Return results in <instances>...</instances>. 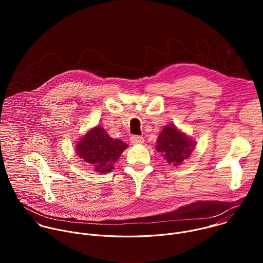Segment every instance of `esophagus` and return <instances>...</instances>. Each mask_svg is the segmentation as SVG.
I'll use <instances>...</instances> for the list:
<instances>
[{"label": "esophagus", "instance_id": "34e87169", "mask_svg": "<svg viewBox=\"0 0 263 263\" xmlns=\"http://www.w3.org/2000/svg\"><path fill=\"white\" fill-rule=\"evenodd\" d=\"M130 141L132 144H141L143 143L144 139L142 136H139V135H133L130 137Z\"/></svg>", "mask_w": 263, "mask_h": 263}]
</instances>
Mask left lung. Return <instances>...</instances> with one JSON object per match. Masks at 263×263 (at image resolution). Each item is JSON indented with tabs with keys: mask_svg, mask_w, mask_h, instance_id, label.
<instances>
[{
	"mask_svg": "<svg viewBox=\"0 0 263 263\" xmlns=\"http://www.w3.org/2000/svg\"><path fill=\"white\" fill-rule=\"evenodd\" d=\"M195 145V140L179 131L174 125H166L158 135L156 149L168 164L178 166L191 156Z\"/></svg>",
	"mask_w": 263,
	"mask_h": 263,
	"instance_id": "8db88e82",
	"label": "left lung"
}]
</instances>
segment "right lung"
Masks as SVG:
<instances>
[{"label": "right lung", "instance_id": "1", "mask_svg": "<svg viewBox=\"0 0 263 263\" xmlns=\"http://www.w3.org/2000/svg\"><path fill=\"white\" fill-rule=\"evenodd\" d=\"M127 143L111 138L104 128L97 126L90 129L76 145V153L87 164L93 166L98 173H109L114 170Z\"/></svg>", "mask_w": 263, "mask_h": 263}]
</instances>
